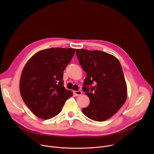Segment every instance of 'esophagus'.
I'll return each mask as SVG.
<instances>
[{"label":"esophagus","mask_w":154,"mask_h":154,"mask_svg":"<svg viewBox=\"0 0 154 154\" xmlns=\"http://www.w3.org/2000/svg\"><path fill=\"white\" fill-rule=\"evenodd\" d=\"M74 93L76 96H80V95H82V91H80V90H78V91H74Z\"/></svg>","instance_id":"34e87169"}]
</instances>
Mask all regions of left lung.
<instances>
[{"label": "left lung", "instance_id": "1", "mask_svg": "<svg viewBox=\"0 0 154 154\" xmlns=\"http://www.w3.org/2000/svg\"><path fill=\"white\" fill-rule=\"evenodd\" d=\"M82 68L86 72L82 90L90 98L83 114L95 121L112 117L124 104L127 85L122 66L113 55L100 51L76 49ZM93 83L95 85L92 86Z\"/></svg>", "mask_w": 154, "mask_h": 154}]
</instances>
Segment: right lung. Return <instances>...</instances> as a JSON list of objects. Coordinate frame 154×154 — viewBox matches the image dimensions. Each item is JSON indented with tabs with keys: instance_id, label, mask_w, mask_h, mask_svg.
<instances>
[{
	"instance_id": "obj_1",
	"label": "right lung",
	"mask_w": 154,
	"mask_h": 154,
	"mask_svg": "<svg viewBox=\"0 0 154 154\" xmlns=\"http://www.w3.org/2000/svg\"><path fill=\"white\" fill-rule=\"evenodd\" d=\"M75 49L50 48L35 54L27 61L20 79L22 98L32 113L48 119L59 114L72 92L64 88L63 71Z\"/></svg>"
}]
</instances>
